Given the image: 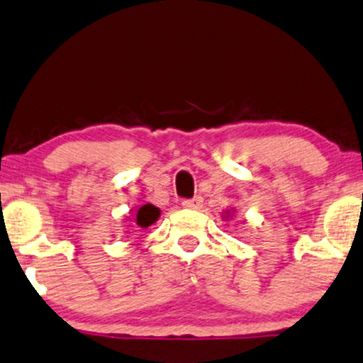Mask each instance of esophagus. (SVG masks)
<instances>
[{
	"mask_svg": "<svg viewBox=\"0 0 363 363\" xmlns=\"http://www.w3.org/2000/svg\"><path fill=\"white\" fill-rule=\"evenodd\" d=\"M202 203H203V199L202 196H194V199H185L182 202V205L185 208H191V210H196V208H200L202 207Z\"/></svg>",
	"mask_w": 363,
	"mask_h": 363,
	"instance_id": "esophagus-1",
	"label": "esophagus"
}]
</instances>
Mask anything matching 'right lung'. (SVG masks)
Listing matches in <instances>:
<instances>
[{
    "label": "right lung",
    "instance_id": "add662e5",
    "mask_svg": "<svg viewBox=\"0 0 363 363\" xmlns=\"http://www.w3.org/2000/svg\"><path fill=\"white\" fill-rule=\"evenodd\" d=\"M160 217V210L155 207V205L147 203V205H143V207L138 210L136 213V223L143 229H146V227H150L151 223H155L156 218Z\"/></svg>",
    "mask_w": 363,
    "mask_h": 363
}]
</instances>
